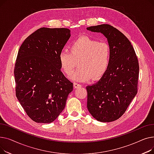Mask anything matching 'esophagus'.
<instances>
[{
	"instance_id": "34e87169",
	"label": "esophagus",
	"mask_w": 154,
	"mask_h": 154,
	"mask_svg": "<svg viewBox=\"0 0 154 154\" xmlns=\"http://www.w3.org/2000/svg\"><path fill=\"white\" fill-rule=\"evenodd\" d=\"M74 88H79L81 87V84H80L79 83H77V82H74Z\"/></svg>"
}]
</instances>
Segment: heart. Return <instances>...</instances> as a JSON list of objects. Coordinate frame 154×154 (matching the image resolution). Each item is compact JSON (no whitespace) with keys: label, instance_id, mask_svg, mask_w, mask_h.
Instances as JSON below:
<instances>
[{"label":"heart","instance_id":"b5f03b06","mask_svg":"<svg viewBox=\"0 0 154 154\" xmlns=\"http://www.w3.org/2000/svg\"><path fill=\"white\" fill-rule=\"evenodd\" d=\"M70 52L63 50L59 56L60 67L65 74L70 75L79 61V69L69 77L79 82L101 79L106 74L110 62L111 48L106 42L87 36L77 38L69 45Z\"/></svg>","mask_w":154,"mask_h":154}]
</instances>
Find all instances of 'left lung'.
<instances>
[{
    "label": "left lung",
    "mask_w": 154,
    "mask_h": 154,
    "mask_svg": "<svg viewBox=\"0 0 154 154\" xmlns=\"http://www.w3.org/2000/svg\"><path fill=\"white\" fill-rule=\"evenodd\" d=\"M87 29L102 34L111 48L106 73L97 82L86 87L87 107L97 120L112 122L124 114L137 93L138 59L131 42L116 28L101 24Z\"/></svg>",
    "instance_id": "left-lung-1"
}]
</instances>
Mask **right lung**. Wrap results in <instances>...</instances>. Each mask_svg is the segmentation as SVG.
<instances>
[{"mask_svg":"<svg viewBox=\"0 0 154 154\" xmlns=\"http://www.w3.org/2000/svg\"><path fill=\"white\" fill-rule=\"evenodd\" d=\"M70 37L69 29L42 27L19 48L14 68L16 97L35 122L54 121L73 91V83L60 70L59 59Z\"/></svg>","mask_w":154,"mask_h":154,"instance_id":"obj_1","label":"right lung"}]
</instances>
